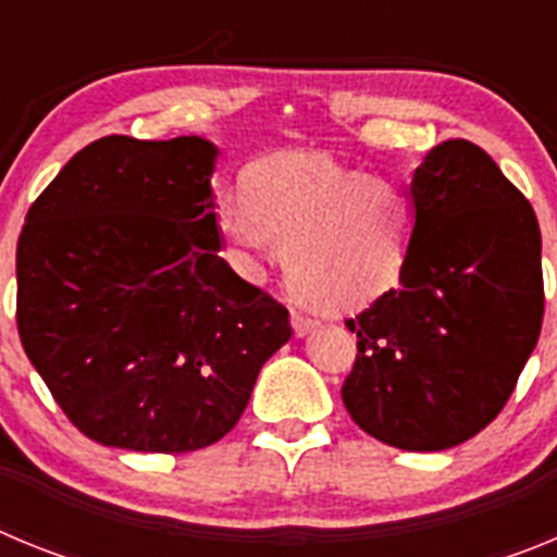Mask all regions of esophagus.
Wrapping results in <instances>:
<instances>
[{"label":"esophagus","instance_id":"esophagus-1","mask_svg":"<svg viewBox=\"0 0 557 557\" xmlns=\"http://www.w3.org/2000/svg\"><path fill=\"white\" fill-rule=\"evenodd\" d=\"M321 323L314 321V318H309V314H301V312H293V332L295 337H307L312 329H318Z\"/></svg>","mask_w":557,"mask_h":557}]
</instances>
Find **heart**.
I'll return each mask as SVG.
<instances>
[{"label": "heart", "mask_w": 557, "mask_h": 557, "mask_svg": "<svg viewBox=\"0 0 557 557\" xmlns=\"http://www.w3.org/2000/svg\"><path fill=\"white\" fill-rule=\"evenodd\" d=\"M245 198L218 206L225 248L253 275L287 253L293 293L332 312L366 307L396 287L416 239V203L405 186L323 152L259 161L245 175Z\"/></svg>", "instance_id": "b5f03b06"}]
</instances>
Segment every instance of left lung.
<instances>
[{
  "mask_svg": "<svg viewBox=\"0 0 557 557\" xmlns=\"http://www.w3.org/2000/svg\"><path fill=\"white\" fill-rule=\"evenodd\" d=\"M416 239L391 289L346 321L354 424L405 451H444L499 416L544 318L533 206L488 152L432 147L410 181Z\"/></svg>",
  "mask_w": 557,
  "mask_h": 557,
  "instance_id": "left-lung-1",
  "label": "left lung"
}]
</instances>
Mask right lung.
I'll list each match as a JSON object with an SVG mask.
<instances>
[{
    "instance_id": "1",
    "label": "right lung",
    "mask_w": 557,
    "mask_h": 557,
    "mask_svg": "<svg viewBox=\"0 0 557 557\" xmlns=\"http://www.w3.org/2000/svg\"><path fill=\"white\" fill-rule=\"evenodd\" d=\"M218 156L203 136H106L29 206L18 337L97 444L161 455L218 444L293 337L287 309L220 256Z\"/></svg>"
}]
</instances>
